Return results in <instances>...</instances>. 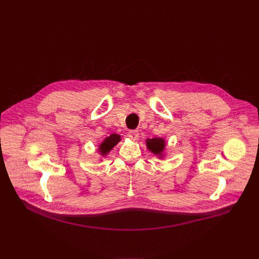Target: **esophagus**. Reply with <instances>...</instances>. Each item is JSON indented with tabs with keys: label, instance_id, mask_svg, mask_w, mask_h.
Wrapping results in <instances>:
<instances>
[{
	"label": "esophagus",
	"instance_id": "esophagus-1",
	"mask_svg": "<svg viewBox=\"0 0 259 259\" xmlns=\"http://www.w3.org/2000/svg\"><path fill=\"white\" fill-rule=\"evenodd\" d=\"M127 135H128V137H130L131 139H133V141H136V139H137L138 136H139V133H138V131H130V132L127 133Z\"/></svg>",
	"mask_w": 259,
	"mask_h": 259
}]
</instances>
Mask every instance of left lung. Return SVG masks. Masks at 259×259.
Here are the masks:
<instances>
[{
    "mask_svg": "<svg viewBox=\"0 0 259 259\" xmlns=\"http://www.w3.org/2000/svg\"><path fill=\"white\" fill-rule=\"evenodd\" d=\"M146 146L152 153H155L159 158L163 157V151L165 148V141L163 138L155 137L151 139H146Z\"/></svg>",
    "mask_w": 259,
    "mask_h": 259,
    "instance_id": "obj_1",
    "label": "left lung"
}]
</instances>
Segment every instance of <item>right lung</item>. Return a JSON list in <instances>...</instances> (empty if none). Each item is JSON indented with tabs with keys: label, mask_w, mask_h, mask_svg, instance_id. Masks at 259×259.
I'll return each instance as SVG.
<instances>
[{
	"label": "right lung",
	"mask_w": 259,
	"mask_h": 259,
	"mask_svg": "<svg viewBox=\"0 0 259 259\" xmlns=\"http://www.w3.org/2000/svg\"><path fill=\"white\" fill-rule=\"evenodd\" d=\"M121 141V136L117 134H111L109 137L104 138V141L100 144L98 151L100 152L101 156H106L110 152V150L113 148V147Z\"/></svg>",
	"instance_id": "add662e5"
}]
</instances>
